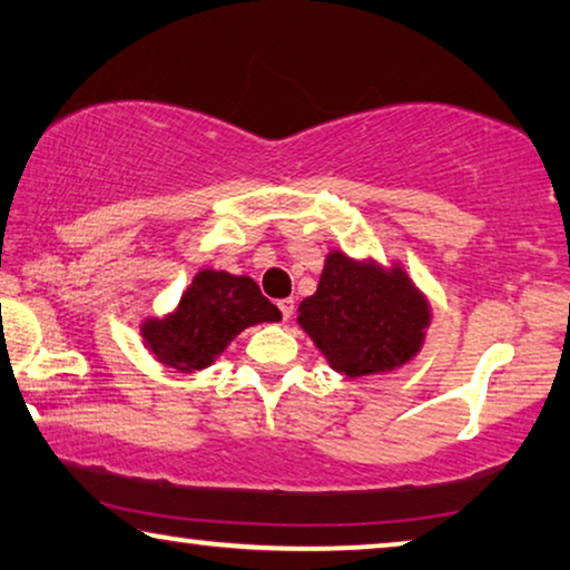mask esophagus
Returning <instances> with one entry per match:
<instances>
[{
  "label": "esophagus",
  "mask_w": 570,
  "mask_h": 570,
  "mask_svg": "<svg viewBox=\"0 0 570 570\" xmlns=\"http://www.w3.org/2000/svg\"><path fill=\"white\" fill-rule=\"evenodd\" d=\"M278 312H282L284 322L292 320V314H294V299H282V302H278Z\"/></svg>",
  "instance_id": "obj_1"
}]
</instances>
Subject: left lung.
Here are the masks:
<instances>
[{
	"mask_svg": "<svg viewBox=\"0 0 570 570\" xmlns=\"http://www.w3.org/2000/svg\"><path fill=\"white\" fill-rule=\"evenodd\" d=\"M433 322L429 296L399 261L324 256L317 292L299 304L296 324L332 370L345 377L385 375L419 355Z\"/></svg>",
	"mask_w": 570,
	"mask_h": 570,
	"instance_id": "obj_1",
	"label": "left lung"
}]
</instances>
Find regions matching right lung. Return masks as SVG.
Here are the masks:
<instances>
[{
  "label": "right lung",
  "mask_w": 570,
  "mask_h": 570,
  "mask_svg": "<svg viewBox=\"0 0 570 570\" xmlns=\"http://www.w3.org/2000/svg\"><path fill=\"white\" fill-rule=\"evenodd\" d=\"M278 320L282 312L261 294L250 276L203 268L187 284L175 309L139 324V337L157 363L179 373H197L210 367L243 330Z\"/></svg>",
  "instance_id": "1"
}]
</instances>
